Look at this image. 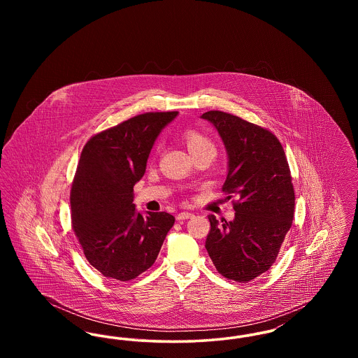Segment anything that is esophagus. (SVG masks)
<instances>
[{
    "instance_id": "esophagus-1",
    "label": "esophagus",
    "mask_w": 358,
    "mask_h": 358,
    "mask_svg": "<svg viewBox=\"0 0 358 358\" xmlns=\"http://www.w3.org/2000/svg\"><path fill=\"white\" fill-rule=\"evenodd\" d=\"M190 217H193V213H190V212H181V213L177 215L178 222H184V220H187Z\"/></svg>"
}]
</instances>
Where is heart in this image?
I'll list each match as a JSON object with an SVG mask.
<instances>
[{"label":"heart","mask_w":358,"mask_h":358,"mask_svg":"<svg viewBox=\"0 0 358 358\" xmlns=\"http://www.w3.org/2000/svg\"><path fill=\"white\" fill-rule=\"evenodd\" d=\"M184 136H185L187 150L190 154L199 152L201 149H206V148H213V143L210 142V139L199 131L187 130Z\"/></svg>","instance_id":"b5f03b06"}]
</instances>
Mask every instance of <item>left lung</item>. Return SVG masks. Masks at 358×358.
Segmentation results:
<instances>
[{"label": "left lung", "instance_id": "left-lung-1", "mask_svg": "<svg viewBox=\"0 0 358 358\" xmlns=\"http://www.w3.org/2000/svg\"><path fill=\"white\" fill-rule=\"evenodd\" d=\"M217 130L227 158L222 190L238 197L232 222L209 215L205 248L222 276L250 282L273 266L294 217V187L278 138L222 111L201 115ZM231 199V196H228Z\"/></svg>", "mask_w": 358, "mask_h": 358}]
</instances>
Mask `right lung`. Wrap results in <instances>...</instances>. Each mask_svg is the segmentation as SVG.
Returning <instances> with one entry per match:
<instances>
[{
    "label": "right lung",
    "instance_id": "obj_1",
    "mask_svg": "<svg viewBox=\"0 0 358 358\" xmlns=\"http://www.w3.org/2000/svg\"><path fill=\"white\" fill-rule=\"evenodd\" d=\"M177 111L146 113L92 136L71 189V217L87 260L106 278L134 279L153 266L174 217L138 212L133 187Z\"/></svg>",
    "mask_w": 358,
    "mask_h": 358
}]
</instances>
